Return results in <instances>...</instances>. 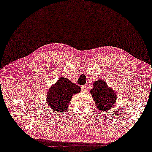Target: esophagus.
I'll use <instances>...</instances> for the list:
<instances>
[{
  "mask_svg": "<svg viewBox=\"0 0 152 152\" xmlns=\"http://www.w3.org/2000/svg\"><path fill=\"white\" fill-rule=\"evenodd\" d=\"M81 89H82L83 92H86V91H87V86L86 85L82 86V87H81Z\"/></svg>",
  "mask_w": 152,
  "mask_h": 152,
  "instance_id": "obj_1",
  "label": "esophagus"
}]
</instances>
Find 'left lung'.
<instances>
[{
  "label": "left lung",
  "instance_id": "8db88e82",
  "mask_svg": "<svg viewBox=\"0 0 152 152\" xmlns=\"http://www.w3.org/2000/svg\"><path fill=\"white\" fill-rule=\"evenodd\" d=\"M96 107L101 112H107L116 102V91L108 87L104 80L99 79L94 83V88L90 91Z\"/></svg>",
  "mask_w": 152,
  "mask_h": 152
}]
</instances>
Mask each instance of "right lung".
<instances>
[{
    "label": "right lung",
    "mask_w": 152,
    "mask_h": 152,
    "mask_svg": "<svg viewBox=\"0 0 152 152\" xmlns=\"http://www.w3.org/2000/svg\"><path fill=\"white\" fill-rule=\"evenodd\" d=\"M80 87L71 82L68 78L61 76L47 91V104L58 113L67 110L73 95L80 92Z\"/></svg>",
    "instance_id": "add662e5"
}]
</instances>
